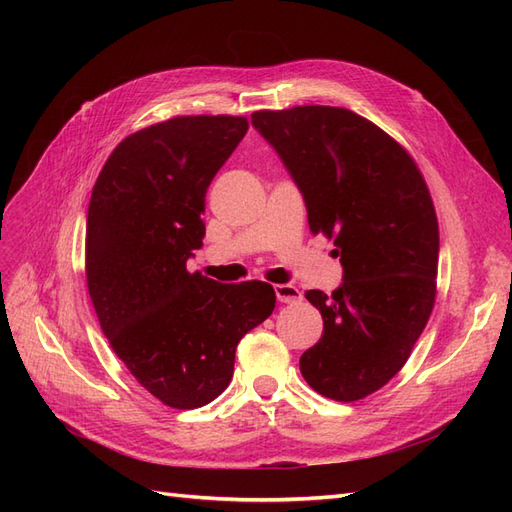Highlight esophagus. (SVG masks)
<instances>
[{"label":"esophagus","mask_w":512,"mask_h":512,"mask_svg":"<svg viewBox=\"0 0 512 512\" xmlns=\"http://www.w3.org/2000/svg\"><path fill=\"white\" fill-rule=\"evenodd\" d=\"M275 294H277V301H280V303H299L303 299L301 290L297 286H292V284H277Z\"/></svg>","instance_id":"obj_1"}]
</instances>
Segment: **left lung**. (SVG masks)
<instances>
[{"instance_id": "1", "label": "left lung", "mask_w": 512, "mask_h": 512, "mask_svg": "<svg viewBox=\"0 0 512 512\" xmlns=\"http://www.w3.org/2000/svg\"><path fill=\"white\" fill-rule=\"evenodd\" d=\"M252 126L303 194L309 230L333 239L344 282L307 290L324 329L303 352L305 382L356 401L404 367L436 301L438 218L410 153L339 106L256 111Z\"/></svg>"}]
</instances>
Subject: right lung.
Listing matches in <instances>:
<instances>
[{"mask_svg": "<svg viewBox=\"0 0 512 512\" xmlns=\"http://www.w3.org/2000/svg\"><path fill=\"white\" fill-rule=\"evenodd\" d=\"M247 128L232 115L153 123L115 147L89 200L85 273L100 327L138 384L177 410L224 393L241 337L275 307L267 282L185 269L203 245L209 183Z\"/></svg>", "mask_w": 512, "mask_h": 512, "instance_id": "add662e5", "label": "right lung"}]
</instances>
